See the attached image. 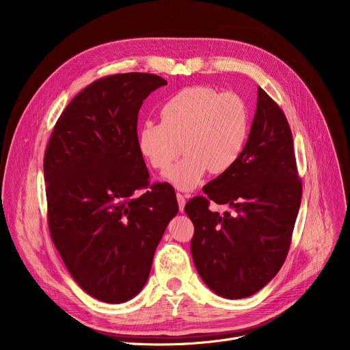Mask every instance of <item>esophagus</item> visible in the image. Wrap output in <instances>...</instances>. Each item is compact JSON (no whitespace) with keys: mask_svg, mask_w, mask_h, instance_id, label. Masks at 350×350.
<instances>
[{"mask_svg":"<svg viewBox=\"0 0 350 350\" xmlns=\"http://www.w3.org/2000/svg\"><path fill=\"white\" fill-rule=\"evenodd\" d=\"M176 198H177V202H178V209H180V212H183L184 206H185V196L183 193L177 192Z\"/></svg>","mask_w":350,"mask_h":350,"instance_id":"obj_1","label":"esophagus"}]
</instances>
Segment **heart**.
<instances>
[{"mask_svg":"<svg viewBox=\"0 0 350 350\" xmlns=\"http://www.w3.org/2000/svg\"><path fill=\"white\" fill-rule=\"evenodd\" d=\"M162 122L146 120L137 133V146L148 165L165 173L178 189H193L208 172L223 174L241 158L251 126L245 99L235 92H219L209 85L177 91L161 107Z\"/></svg>","mask_w":350,"mask_h":350,"instance_id":"1","label":"heart"}]
</instances>
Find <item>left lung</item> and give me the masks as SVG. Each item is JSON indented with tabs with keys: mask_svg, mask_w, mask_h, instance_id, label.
<instances>
[{
	"mask_svg": "<svg viewBox=\"0 0 350 350\" xmlns=\"http://www.w3.org/2000/svg\"><path fill=\"white\" fill-rule=\"evenodd\" d=\"M187 202L193 224L191 254L204 282L219 296L247 297L280 271L302 199L293 141L281 108L258 87L251 133L238 162ZM211 202L228 204L220 215Z\"/></svg>",
	"mask_w": 350,
	"mask_h": 350,
	"instance_id": "obj_1",
	"label": "left lung"
}]
</instances>
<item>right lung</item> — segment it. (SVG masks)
Masks as SVG:
<instances>
[{
    "mask_svg": "<svg viewBox=\"0 0 350 350\" xmlns=\"http://www.w3.org/2000/svg\"><path fill=\"white\" fill-rule=\"evenodd\" d=\"M165 84L151 73L95 80L65 108L45 149L49 234L73 280L105 304L127 302L144 288L178 212L170 184L149 185L137 146L138 111Z\"/></svg>",
    "mask_w": 350,
    "mask_h": 350,
    "instance_id": "add662e5",
    "label": "right lung"
}]
</instances>
